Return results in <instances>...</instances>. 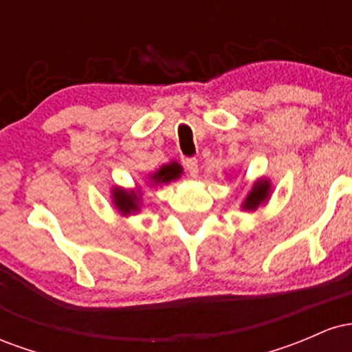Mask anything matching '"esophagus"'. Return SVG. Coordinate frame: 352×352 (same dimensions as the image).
I'll return each mask as SVG.
<instances>
[{
    "label": "esophagus",
    "mask_w": 352,
    "mask_h": 352,
    "mask_svg": "<svg viewBox=\"0 0 352 352\" xmlns=\"http://www.w3.org/2000/svg\"><path fill=\"white\" fill-rule=\"evenodd\" d=\"M184 165H185V168H187L188 173L192 177H195L197 173H199V160L193 159V157H190V159H185Z\"/></svg>",
    "instance_id": "obj_1"
}]
</instances>
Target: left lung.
I'll return each mask as SVG.
<instances>
[{"instance_id":"1","label":"left lung","mask_w":352,"mask_h":352,"mask_svg":"<svg viewBox=\"0 0 352 352\" xmlns=\"http://www.w3.org/2000/svg\"><path fill=\"white\" fill-rule=\"evenodd\" d=\"M268 195H270V184H268V182H266V180L256 182L252 192H250L248 197H246L243 208H246V210L258 208V205L263 204V201L268 199Z\"/></svg>"}]
</instances>
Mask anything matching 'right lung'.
<instances>
[{
    "label": "right lung",
    "instance_id": "add662e5",
    "mask_svg": "<svg viewBox=\"0 0 352 352\" xmlns=\"http://www.w3.org/2000/svg\"><path fill=\"white\" fill-rule=\"evenodd\" d=\"M180 173H182L180 165L177 162H172L168 165H164L159 172L153 173L152 180L155 182V184H164V182L167 184V182L175 180L177 177H180ZM137 201H139V197H137L134 192H125L122 188H114V204L116 207L124 213V215L125 213L135 212L137 207H139Z\"/></svg>",
    "mask_w": 352,
    "mask_h": 352
}]
</instances>
